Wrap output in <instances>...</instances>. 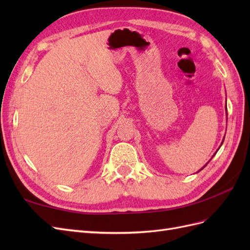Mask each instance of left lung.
<instances>
[{
  "label": "left lung",
  "mask_w": 250,
  "mask_h": 250,
  "mask_svg": "<svg viewBox=\"0 0 250 250\" xmlns=\"http://www.w3.org/2000/svg\"><path fill=\"white\" fill-rule=\"evenodd\" d=\"M223 141H224V139H223ZM222 143H223V142H222ZM213 156H214V155H213ZM211 158H213V157H211ZM211 158H210V160H211ZM208 164H207V165H208ZM207 165H206V166H207ZM206 166H203V168H204V167H206ZM203 168H201V169H200L199 171H201V170H202ZM199 171H198V172H199Z\"/></svg>",
  "instance_id": "left-lung-1"
}]
</instances>
